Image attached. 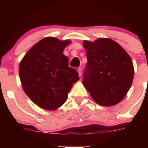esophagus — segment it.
<instances>
[{"label":"esophagus","instance_id":"esophagus-1","mask_svg":"<svg viewBox=\"0 0 148 148\" xmlns=\"http://www.w3.org/2000/svg\"><path fill=\"white\" fill-rule=\"evenodd\" d=\"M77 71H78V75H79V77L82 76V68H81V67L78 68V70H77Z\"/></svg>","mask_w":148,"mask_h":148}]
</instances>
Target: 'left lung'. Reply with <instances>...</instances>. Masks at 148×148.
Listing matches in <instances>:
<instances>
[{
  "mask_svg": "<svg viewBox=\"0 0 148 148\" xmlns=\"http://www.w3.org/2000/svg\"><path fill=\"white\" fill-rule=\"evenodd\" d=\"M87 63L83 85L101 106L119 103L127 93L134 76L130 56L115 40L99 38L92 42L84 40Z\"/></svg>",
  "mask_w": 148,
  "mask_h": 148,
  "instance_id": "obj_1",
  "label": "left lung"
}]
</instances>
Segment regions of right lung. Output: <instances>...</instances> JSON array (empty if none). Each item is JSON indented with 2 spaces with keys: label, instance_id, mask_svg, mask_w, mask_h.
<instances>
[{
  "label": "right lung",
  "instance_id": "right-lung-1",
  "mask_svg": "<svg viewBox=\"0 0 148 148\" xmlns=\"http://www.w3.org/2000/svg\"><path fill=\"white\" fill-rule=\"evenodd\" d=\"M71 40L46 37L30 48L19 65L25 93L39 108L56 110L64 104L78 73L69 66L64 49Z\"/></svg>",
  "mask_w": 148,
  "mask_h": 148
}]
</instances>
